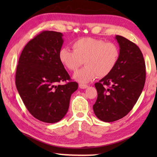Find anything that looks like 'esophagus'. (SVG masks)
<instances>
[{
	"label": "esophagus",
	"instance_id": "1",
	"mask_svg": "<svg viewBox=\"0 0 157 157\" xmlns=\"http://www.w3.org/2000/svg\"><path fill=\"white\" fill-rule=\"evenodd\" d=\"M79 88H80V89H86L87 87H88V85H86V84H79Z\"/></svg>",
	"mask_w": 157,
	"mask_h": 157
}]
</instances>
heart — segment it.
I'll return each mask as SVG.
<instances>
[{
  "instance_id": "obj_1",
  "label": "heart",
  "mask_w": 157,
  "mask_h": 157,
  "mask_svg": "<svg viewBox=\"0 0 157 157\" xmlns=\"http://www.w3.org/2000/svg\"><path fill=\"white\" fill-rule=\"evenodd\" d=\"M73 50L62 48L59 59L65 68L75 71L82 63L85 66L73 75L81 83H87L98 76L105 78L112 72L118 63L120 50L113 42L84 37L72 44Z\"/></svg>"
}]
</instances>
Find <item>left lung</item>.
Masks as SVG:
<instances>
[{"mask_svg":"<svg viewBox=\"0 0 157 157\" xmlns=\"http://www.w3.org/2000/svg\"><path fill=\"white\" fill-rule=\"evenodd\" d=\"M120 47L118 63L112 72L95 84L98 98L93 106L100 121L113 122L132 109L145 82V63L139 47L131 41L116 36Z\"/></svg>","mask_w":157,"mask_h":157,"instance_id":"obj_1","label":"left lung"}]
</instances>
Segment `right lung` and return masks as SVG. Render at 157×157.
I'll return each instance as SVG.
<instances>
[{
  "instance_id": "1",
  "label": "right lung",
  "mask_w": 157,
  "mask_h": 157,
  "mask_svg": "<svg viewBox=\"0 0 157 157\" xmlns=\"http://www.w3.org/2000/svg\"><path fill=\"white\" fill-rule=\"evenodd\" d=\"M63 34L43 31L26 44L18 59L16 86L23 103L34 118L55 123L64 117L71 96L78 88L60 62ZM70 81L62 85V81Z\"/></svg>"
}]
</instances>
